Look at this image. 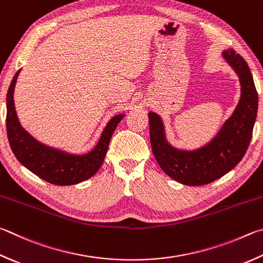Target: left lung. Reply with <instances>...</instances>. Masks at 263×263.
Instances as JSON below:
<instances>
[{"label":"left lung","instance_id":"8db88e82","mask_svg":"<svg viewBox=\"0 0 263 263\" xmlns=\"http://www.w3.org/2000/svg\"><path fill=\"white\" fill-rule=\"evenodd\" d=\"M241 83V98L235 112L214 139L194 152L178 151L164 138L159 115L148 114L153 154L164 173L189 186L209 184L221 178L239 163L252 139L257 112V92L246 61L233 49L223 52Z\"/></svg>","mask_w":263,"mask_h":263}]
</instances>
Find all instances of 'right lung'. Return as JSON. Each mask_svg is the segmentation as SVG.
<instances>
[{"label": "right lung", "mask_w": 263, "mask_h": 263, "mask_svg": "<svg viewBox=\"0 0 263 263\" xmlns=\"http://www.w3.org/2000/svg\"><path fill=\"white\" fill-rule=\"evenodd\" d=\"M11 80L7 93V135L17 160L37 177L55 185H73L92 177L102 165L109 141L124 115L110 119L92 152L85 155H69L40 144L24 130L18 122L13 104V88L19 73Z\"/></svg>", "instance_id": "obj_1"}]
</instances>
